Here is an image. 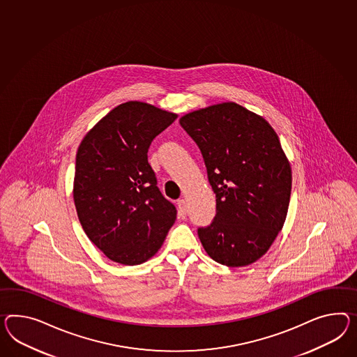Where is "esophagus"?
I'll list each match as a JSON object with an SVG mask.
<instances>
[{
    "label": "esophagus",
    "instance_id": "esophagus-1",
    "mask_svg": "<svg viewBox=\"0 0 357 357\" xmlns=\"http://www.w3.org/2000/svg\"><path fill=\"white\" fill-rule=\"evenodd\" d=\"M177 208H178V215H180V218H185L186 216V202L183 201V199H180V201H177Z\"/></svg>",
    "mask_w": 357,
    "mask_h": 357
}]
</instances>
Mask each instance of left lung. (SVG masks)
I'll return each mask as SVG.
<instances>
[{"label":"left lung","mask_w":357,"mask_h":357,"mask_svg":"<svg viewBox=\"0 0 357 357\" xmlns=\"http://www.w3.org/2000/svg\"><path fill=\"white\" fill-rule=\"evenodd\" d=\"M201 150L216 215L198 228L206 252L220 264L245 266L260 259L284 227L291 168L266 120L234 102L180 119Z\"/></svg>","instance_id":"left-lung-1"}]
</instances>
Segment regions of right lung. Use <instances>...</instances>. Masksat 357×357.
Instances as JSON below:
<instances>
[{
    "label": "right lung",
    "instance_id": "obj_1",
    "mask_svg": "<svg viewBox=\"0 0 357 357\" xmlns=\"http://www.w3.org/2000/svg\"><path fill=\"white\" fill-rule=\"evenodd\" d=\"M176 118L144 102H127L100 120L77 149V216L88 238L115 263L146 261L174 225L177 210L159 190L147 151Z\"/></svg>",
    "mask_w": 357,
    "mask_h": 357
}]
</instances>
